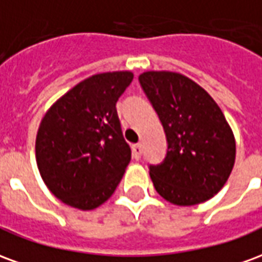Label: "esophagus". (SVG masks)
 Returning a JSON list of instances; mask_svg holds the SVG:
<instances>
[{
  "mask_svg": "<svg viewBox=\"0 0 262 262\" xmlns=\"http://www.w3.org/2000/svg\"><path fill=\"white\" fill-rule=\"evenodd\" d=\"M132 153H133V157L136 160H139L142 157V144H133L132 146Z\"/></svg>",
  "mask_w": 262,
  "mask_h": 262,
  "instance_id": "obj_1",
  "label": "esophagus"
}]
</instances>
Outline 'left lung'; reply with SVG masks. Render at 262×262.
<instances>
[{"label":"left lung","mask_w":262,"mask_h":262,"mask_svg":"<svg viewBox=\"0 0 262 262\" xmlns=\"http://www.w3.org/2000/svg\"><path fill=\"white\" fill-rule=\"evenodd\" d=\"M139 81L167 137V154L150 165L156 191L165 201L191 206L219 192L236 160L230 126L213 98L188 77L146 71Z\"/></svg>","instance_id":"8db88e82"}]
</instances>
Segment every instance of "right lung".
<instances>
[{"label":"right lung","mask_w":262,"mask_h":262,"mask_svg":"<svg viewBox=\"0 0 262 262\" xmlns=\"http://www.w3.org/2000/svg\"><path fill=\"white\" fill-rule=\"evenodd\" d=\"M133 73L114 71L81 81L52 105L36 136V163L50 192L91 210L112 196L130 161L116 102Z\"/></svg>","instance_id":"add662e5"}]
</instances>
